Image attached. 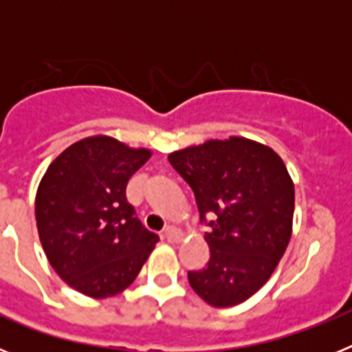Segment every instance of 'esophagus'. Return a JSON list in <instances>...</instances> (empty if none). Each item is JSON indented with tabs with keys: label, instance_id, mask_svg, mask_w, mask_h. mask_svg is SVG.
Listing matches in <instances>:
<instances>
[{
	"label": "esophagus",
	"instance_id": "esophagus-1",
	"mask_svg": "<svg viewBox=\"0 0 352 352\" xmlns=\"http://www.w3.org/2000/svg\"><path fill=\"white\" fill-rule=\"evenodd\" d=\"M164 236H166V239L169 241V243H179L183 239V234L179 229H176V227H167L166 232H164Z\"/></svg>",
	"mask_w": 352,
	"mask_h": 352
}]
</instances>
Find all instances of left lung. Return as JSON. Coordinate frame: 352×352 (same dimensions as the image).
I'll list each match as a JSON object with an SVG mask.
<instances>
[{
  "label": "left lung",
  "mask_w": 352,
  "mask_h": 352,
  "mask_svg": "<svg viewBox=\"0 0 352 352\" xmlns=\"http://www.w3.org/2000/svg\"><path fill=\"white\" fill-rule=\"evenodd\" d=\"M167 158L210 226V261L188 272L192 289L217 309L243 303L268 282L291 239L294 183L284 160L270 146L236 135Z\"/></svg>",
  "instance_id": "left-lung-1"
}]
</instances>
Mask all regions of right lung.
Returning <instances> with one entry per match:
<instances>
[{
  "mask_svg": "<svg viewBox=\"0 0 352 352\" xmlns=\"http://www.w3.org/2000/svg\"><path fill=\"white\" fill-rule=\"evenodd\" d=\"M151 157L109 135L68 146L43 174L35 199L40 243L54 272L89 298L125 291L153 252L126 201V183Z\"/></svg>",
  "mask_w": 352,
  "mask_h": 352,
  "instance_id": "obj_1",
  "label": "right lung"
}]
</instances>
